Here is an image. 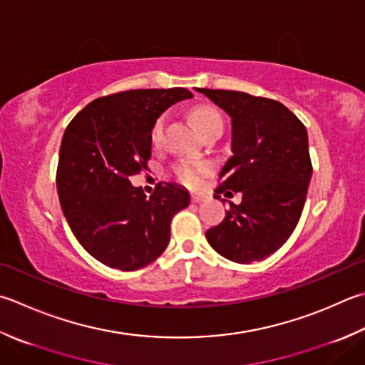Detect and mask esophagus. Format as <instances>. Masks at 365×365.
Listing matches in <instances>:
<instances>
[{
	"mask_svg": "<svg viewBox=\"0 0 365 365\" xmlns=\"http://www.w3.org/2000/svg\"><path fill=\"white\" fill-rule=\"evenodd\" d=\"M205 197H207L205 195H192L191 196V202H196V204L197 202H202V201H205Z\"/></svg>",
	"mask_w": 365,
	"mask_h": 365,
	"instance_id": "1",
	"label": "esophagus"
}]
</instances>
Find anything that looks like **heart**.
<instances>
[{"label":"heart","instance_id":"obj_1","mask_svg":"<svg viewBox=\"0 0 365 365\" xmlns=\"http://www.w3.org/2000/svg\"><path fill=\"white\" fill-rule=\"evenodd\" d=\"M191 121L192 125L196 126L199 133H205L212 130L215 126L223 128V120L215 107L212 106H196L195 109L191 110ZM164 121L166 118L158 117L152 126V131H150V140L153 144H158L161 140L163 130H164ZM210 170V164L207 161H180L174 166V174L182 183L188 185V187H196L201 182V178Z\"/></svg>","mask_w":365,"mask_h":365}]
</instances>
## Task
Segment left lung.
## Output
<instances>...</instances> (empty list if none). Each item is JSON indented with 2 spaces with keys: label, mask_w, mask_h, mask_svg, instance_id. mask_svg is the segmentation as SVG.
Masks as SVG:
<instances>
[{
  "label": "left lung",
  "mask_w": 365,
  "mask_h": 365,
  "mask_svg": "<svg viewBox=\"0 0 365 365\" xmlns=\"http://www.w3.org/2000/svg\"><path fill=\"white\" fill-rule=\"evenodd\" d=\"M196 90L221 107L232 125V156L221 169L215 197L242 192V202H230L225 220L205 237L226 259L262 261L289 239L302 215L313 170L307 130L275 99Z\"/></svg>",
  "instance_id": "1"
}]
</instances>
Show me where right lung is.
I'll return each mask as SVG.
<instances>
[{
    "mask_svg": "<svg viewBox=\"0 0 365 365\" xmlns=\"http://www.w3.org/2000/svg\"><path fill=\"white\" fill-rule=\"evenodd\" d=\"M187 88L128 90L98 98L64 130L56 190L71 231L107 267L131 272L166 250L170 220L190 204L188 191L164 183L147 197L130 177L148 169L150 131Z\"/></svg>",
    "mask_w": 365,
    "mask_h": 365,
    "instance_id": "1",
    "label": "right lung"
}]
</instances>
